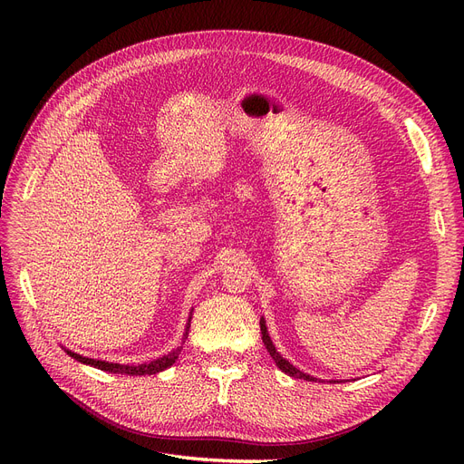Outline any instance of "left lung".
Listing matches in <instances>:
<instances>
[{"label": "left lung", "mask_w": 464, "mask_h": 464, "mask_svg": "<svg viewBox=\"0 0 464 464\" xmlns=\"http://www.w3.org/2000/svg\"><path fill=\"white\" fill-rule=\"evenodd\" d=\"M259 325H261L263 344H265L266 352L271 353V357H273L275 362H276V367H278L282 372H285V374L291 376V378H299V380H306V382H318V378H314V376H310V374H306V372H301L297 367H294V364H291L285 357H282V355L276 352V348H275V344H273V340H271V336H269V331H266L265 318L259 320Z\"/></svg>", "instance_id": "8db88e82"}]
</instances>
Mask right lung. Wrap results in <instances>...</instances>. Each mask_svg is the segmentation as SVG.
Here are the masks:
<instances>
[{
    "label": "right lung",
    "instance_id": "right-lung-1",
    "mask_svg": "<svg viewBox=\"0 0 464 464\" xmlns=\"http://www.w3.org/2000/svg\"><path fill=\"white\" fill-rule=\"evenodd\" d=\"M189 322H191V312H189V318H188V324H186V331H184V336H182V344L186 343L188 338V331H189ZM63 348V346H62ZM65 353L69 357H72L75 361L82 362V364H90V367L93 369H100V371H105V372H112V374H126V376H144V374H158L165 369H169L170 364H173L177 359H179V353L182 350V346L175 348L173 352H169L167 355H161L150 362H140V364H120V362H109V361H102V359H92V357H84L81 353H75L71 352L67 348H63Z\"/></svg>",
    "mask_w": 464,
    "mask_h": 464
}]
</instances>
